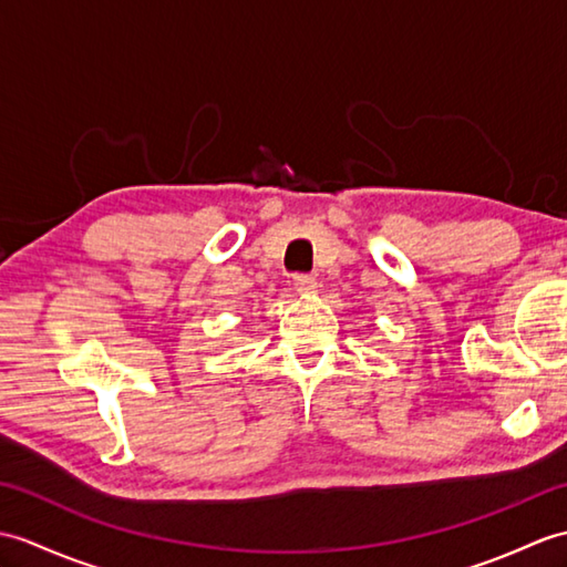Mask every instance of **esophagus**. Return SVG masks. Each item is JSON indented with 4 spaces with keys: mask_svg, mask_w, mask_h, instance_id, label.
<instances>
[{
    "mask_svg": "<svg viewBox=\"0 0 567 567\" xmlns=\"http://www.w3.org/2000/svg\"><path fill=\"white\" fill-rule=\"evenodd\" d=\"M316 278H311V275H295V289L299 295H313L316 292Z\"/></svg>",
    "mask_w": 567,
    "mask_h": 567,
    "instance_id": "obj_1",
    "label": "esophagus"
}]
</instances>
